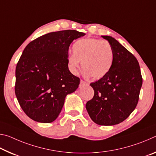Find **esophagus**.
<instances>
[{"mask_svg": "<svg viewBox=\"0 0 156 156\" xmlns=\"http://www.w3.org/2000/svg\"><path fill=\"white\" fill-rule=\"evenodd\" d=\"M87 83L86 82H84L83 80H81L80 82V85H79V87H83L84 85H87Z\"/></svg>", "mask_w": 156, "mask_h": 156, "instance_id": "esophagus-1", "label": "esophagus"}]
</instances>
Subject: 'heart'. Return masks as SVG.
<instances>
[{"label": "heart", "mask_w": 156, "mask_h": 156, "mask_svg": "<svg viewBox=\"0 0 156 156\" xmlns=\"http://www.w3.org/2000/svg\"><path fill=\"white\" fill-rule=\"evenodd\" d=\"M73 54L68 57L71 72L76 74L82 62L87 76L94 79L104 77L109 72L113 62L112 47L107 41L95 38L80 39L73 44Z\"/></svg>", "instance_id": "1"}]
</instances>
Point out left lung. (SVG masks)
Listing matches in <instances>:
<instances>
[{"instance_id":"left-lung-1","label":"left lung","mask_w":156,"mask_h":156,"mask_svg":"<svg viewBox=\"0 0 156 156\" xmlns=\"http://www.w3.org/2000/svg\"><path fill=\"white\" fill-rule=\"evenodd\" d=\"M102 37L112 47L113 62L107 75L90 84L94 96L86 109L97 125L112 126L123 122L136 109L142 78L136 58L114 38Z\"/></svg>"}]
</instances>
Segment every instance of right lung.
<instances>
[{"instance_id": "obj_1", "label": "right lung", "mask_w": 156, "mask_h": 156, "mask_svg": "<svg viewBox=\"0 0 156 156\" xmlns=\"http://www.w3.org/2000/svg\"><path fill=\"white\" fill-rule=\"evenodd\" d=\"M85 34L76 30L51 32L29 43L16 68L15 94L28 117L50 123L59 115L66 96L74 92L80 78L68 67L70 44Z\"/></svg>"}]
</instances>
